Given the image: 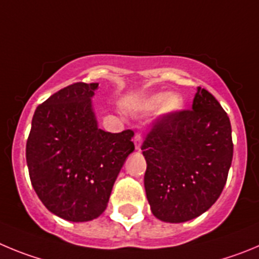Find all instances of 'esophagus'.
Here are the masks:
<instances>
[{
  "instance_id": "esophagus-1",
  "label": "esophagus",
  "mask_w": 259,
  "mask_h": 259,
  "mask_svg": "<svg viewBox=\"0 0 259 259\" xmlns=\"http://www.w3.org/2000/svg\"><path fill=\"white\" fill-rule=\"evenodd\" d=\"M134 146H135V150L139 151L141 150V147H142V135L141 134H137L134 135Z\"/></svg>"
}]
</instances>
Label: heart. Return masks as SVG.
I'll return each mask as SVG.
<instances>
[{
  "instance_id": "obj_1",
  "label": "heart",
  "mask_w": 259,
  "mask_h": 259,
  "mask_svg": "<svg viewBox=\"0 0 259 259\" xmlns=\"http://www.w3.org/2000/svg\"><path fill=\"white\" fill-rule=\"evenodd\" d=\"M183 106V98L177 93H157L151 97L146 98L139 103V108L144 111H153L160 107V112L162 115L178 112Z\"/></svg>"
}]
</instances>
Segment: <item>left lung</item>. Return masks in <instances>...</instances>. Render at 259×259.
Listing matches in <instances>:
<instances>
[{
    "label": "left lung",
    "mask_w": 259,
    "mask_h": 259,
    "mask_svg": "<svg viewBox=\"0 0 259 259\" xmlns=\"http://www.w3.org/2000/svg\"><path fill=\"white\" fill-rule=\"evenodd\" d=\"M142 152L152 214L162 222H187L208 210L225 187L234 155L230 118L197 88L192 109L156 121Z\"/></svg>",
    "instance_id": "8db88e82"
}]
</instances>
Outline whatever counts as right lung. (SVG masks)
<instances>
[{
	"label": "right lung",
	"mask_w": 259,
	"mask_h": 259,
	"mask_svg": "<svg viewBox=\"0 0 259 259\" xmlns=\"http://www.w3.org/2000/svg\"><path fill=\"white\" fill-rule=\"evenodd\" d=\"M98 83L77 82L39 104L25 157L32 186L48 210L69 222H88L107 208L134 133L98 127L92 98Z\"/></svg>",
	"instance_id": "obj_1"
}]
</instances>
